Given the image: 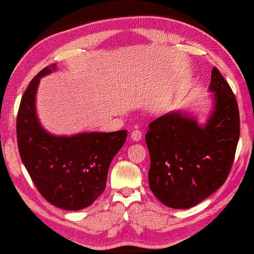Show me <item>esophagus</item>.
<instances>
[{
    "instance_id": "1",
    "label": "esophagus",
    "mask_w": 254,
    "mask_h": 254,
    "mask_svg": "<svg viewBox=\"0 0 254 254\" xmlns=\"http://www.w3.org/2000/svg\"><path fill=\"white\" fill-rule=\"evenodd\" d=\"M131 139L133 142H138L142 139V132L139 130H132L131 131Z\"/></svg>"
}]
</instances>
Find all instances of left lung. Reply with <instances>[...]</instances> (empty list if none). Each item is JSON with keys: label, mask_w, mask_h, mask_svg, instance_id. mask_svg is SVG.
<instances>
[{"label": "left lung", "mask_w": 254, "mask_h": 254, "mask_svg": "<svg viewBox=\"0 0 254 254\" xmlns=\"http://www.w3.org/2000/svg\"><path fill=\"white\" fill-rule=\"evenodd\" d=\"M211 109L199 123L176 110L149 124V188L168 208L189 209L211 196L228 177L240 135L238 103L216 68L211 70Z\"/></svg>", "instance_id": "obj_1"}]
</instances>
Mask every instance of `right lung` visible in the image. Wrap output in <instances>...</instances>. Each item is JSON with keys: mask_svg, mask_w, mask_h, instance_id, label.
Instances as JSON below:
<instances>
[{"mask_svg": "<svg viewBox=\"0 0 254 254\" xmlns=\"http://www.w3.org/2000/svg\"><path fill=\"white\" fill-rule=\"evenodd\" d=\"M56 70V63L44 68L22 95L16 119L17 145L40 194L57 208L77 211L104 192L110 165L124 145L127 131H86L71 136L49 132L37 115V90L40 78Z\"/></svg>", "mask_w": 254, "mask_h": 254, "instance_id": "right-lung-1", "label": "right lung"}]
</instances>
